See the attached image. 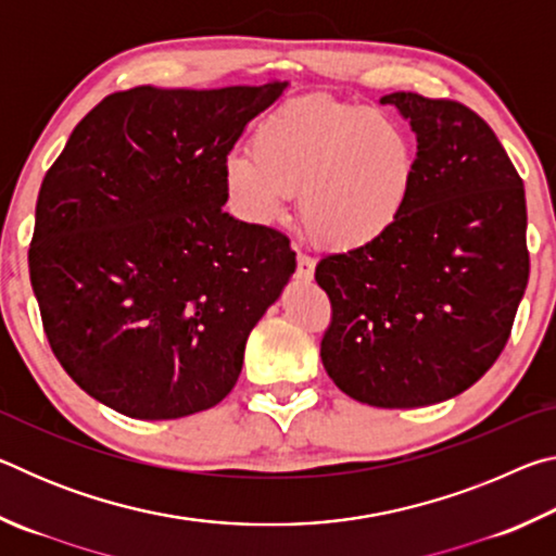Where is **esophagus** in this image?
Wrapping results in <instances>:
<instances>
[{"mask_svg": "<svg viewBox=\"0 0 556 556\" xmlns=\"http://www.w3.org/2000/svg\"><path fill=\"white\" fill-rule=\"evenodd\" d=\"M314 269H316L314 257H308V255H299L296 257V279L299 281H312L314 279Z\"/></svg>", "mask_w": 556, "mask_h": 556, "instance_id": "esophagus-1", "label": "esophagus"}]
</instances>
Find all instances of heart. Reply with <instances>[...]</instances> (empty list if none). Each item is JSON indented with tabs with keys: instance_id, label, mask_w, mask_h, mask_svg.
I'll return each instance as SVG.
<instances>
[{
	"instance_id": "obj_1",
	"label": "heart",
	"mask_w": 556,
	"mask_h": 556,
	"mask_svg": "<svg viewBox=\"0 0 556 556\" xmlns=\"http://www.w3.org/2000/svg\"><path fill=\"white\" fill-rule=\"evenodd\" d=\"M417 144L397 119L328 96L291 100L262 119L252 152H235L223 176L255 225L279 220L299 193L306 232L333 252L382 242L409 211Z\"/></svg>"
}]
</instances>
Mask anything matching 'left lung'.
<instances>
[{
	"label": "left lung",
	"instance_id": "8db88e82",
	"mask_svg": "<svg viewBox=\"0 0 556 556\" xmlns=\"http://www.w3.org/2000/svg\"><path fill=\"white\" fill-rule=\"evenodd\" d=\"M409 122L419 174L382 242L316 265L333 306L321 361L348 397L384 409L456 397L491 370L530 277L522 178L458 102L380 98Z\"/></svg>",
	"mask_w": 556,
	"mask_h": 556
}]
</instances>
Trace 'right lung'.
Wrapping results in <instances>:
<instances>
[{
    "mask_svg": "<svg viewBox=\"0 0 556 556\" xmlns=\"http://www.w3.org/2000/svg\"><path fill=\"white\" fill-rule=\"evenodd\" d=\"M287 86L115 92L43 176L34 296L63 370L105 407L178 419L238 382L296 255L281 232L225 213L223 168Z\"/></svg>",
    "mask_w": 556,
    "mask_h": 556,
    "instance_id": "right-lung-1",
    "label": "right lung"
}]
</instances>
